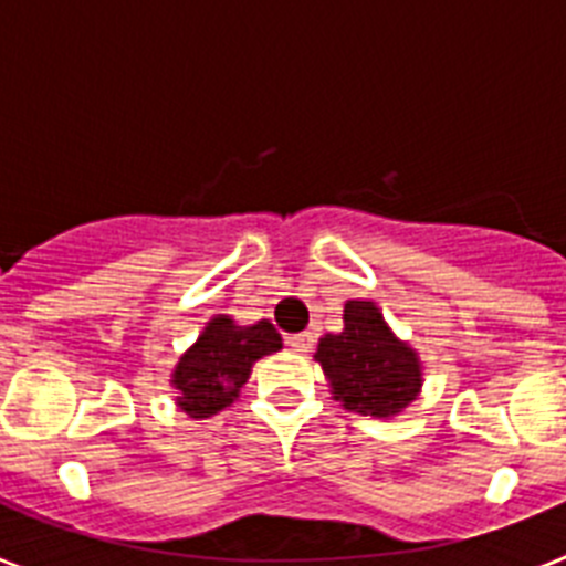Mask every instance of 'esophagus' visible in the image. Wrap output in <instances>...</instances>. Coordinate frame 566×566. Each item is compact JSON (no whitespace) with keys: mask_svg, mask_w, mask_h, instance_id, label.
Returning <instances> with one entry per match:
<instances>
[{"mask_svg":"<svg viewBox=\"0 0 566 566\" xmlns=\"http://www.w3.org/2000/svg\"><path fill=\"white\" fill-rule=\"evenodd\" d=\"M312 334L308 332H303V334H292V337H289V345H292V352H308V348H312Z\"/></svg>","mask_w":566,"mask_h":566,"instance_id":"obj_1","label":"esophagus"}]
</instances>
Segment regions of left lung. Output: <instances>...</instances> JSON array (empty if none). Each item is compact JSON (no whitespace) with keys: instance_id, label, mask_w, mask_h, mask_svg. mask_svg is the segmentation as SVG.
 Here are the masks:
<instances>
[{"instance_id":"obj_1","label":"left lung","mask_w":566,"mask_h":566,"mask_svg":"<svg viewBox=\"0 0 566 566\" xmlns=\"http://www.w3.org/2000/svg\"><path fill=\"white\" fill-rule=\"evenodd\" d=\"M343 319V334H326L314 354L334 399L363 417H394L417 399L422 385L417 354L388 332L368 300H348Z\"/></svg>"}]
</instances>
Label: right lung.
Listing matches in <instances>:
<instances>
[{
    "label": "right lung",
    "mask_w": 566,
    "mask_h": 566,
    "mask_svg": "<svg viewBox=\"0 0 566 566\" xmlns=\"http://www.w3.org/2000/svg\"><path fill=\"white\" fill-rule=\"evenodd\" d=\"M277 348L280 334L266 319L240 328L229 317H214L181 363L175 365L172 385L178 388L181 411L195 419L223 411L249 379L254 359Z\"/></svg>",
    "instance_id": "1"
}]
</instances>
